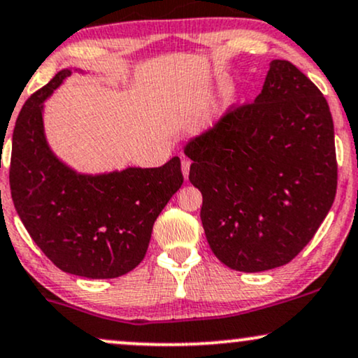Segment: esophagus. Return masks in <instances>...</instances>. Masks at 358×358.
Masks as SVG:
<instances>
[{
  "label": "esophagus",
  "instance_id": "obj_1",
  "mask_svg": "<svg viewBox=\"0 0 358 358\" xmlns=\"http://www.w3.org/2000/svg\"><path fill=\"white\" fill-rule=\"evenodd\" d=\"M180 167H182V174L184 178H189V169H191V161L189 159H182V162H180Z\"/></svg>",
  "mask_w": 358,
  "mask_h": 358
}]
</instances>
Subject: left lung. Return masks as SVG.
<instances>
[{"label": "left lung", "instance_id": "left-lung-1", "mask_svg": "<svg viewBox=\"0 0 358 358\" xmlns=\"http://www.w3.org/2000/svg\"><path fill=\"white\" fill-rule=\"evenodd\" d=\"M189 180L215 257L241 272L285 266L310 242L337 192L334 121L319 87L273 59L252 103L187 144Z\"/></svg>", "mask_w": 358, "mask_h": 358}]
</instances>
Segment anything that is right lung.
<instances>
[{"instance_id":"right-lung-1","label":"right lung","mask_w":358,"mask_h":358,"mask_svg":"<svg viewBox=\"0 0 358 358\" xmlns=\"http://www.w3.org/2000/svg\"><path fill=\"white\" fill-rule=\"evenodd\" d=\"M64 69L31 94L13 131L10 187L31 239L61 271L114 279L138 267L152 226L182 186L179 157L161 167L81 176L52 156L43 132V101Z\"/></svg>"}]
</instances>
